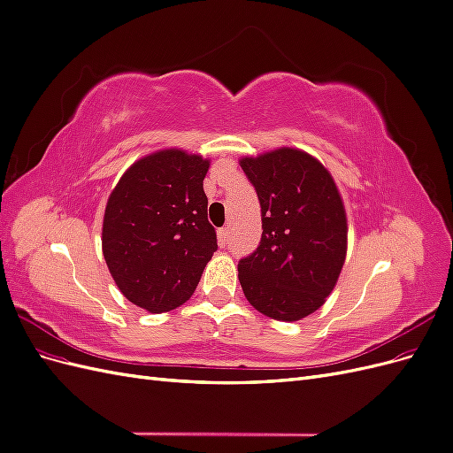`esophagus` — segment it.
Instances as JSON below:
<instances>
[{"label":"esophagus","mask_w":453,"mask_h":453,"mask_svg":"<svg viewBox=\"0 0 453 453\" xmlns=\"http://www.w3.org/2000/svg\"><path fill=\"white\" fill-rule=\"evenodd\" d=\"M217 238H219V245H221V248H226V243H228V228L226 226H223V228H219V232H217Z\"/></svg>","instance_id":"esophagus-1"}]
</instances>
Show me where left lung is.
Segmentation results:
<instances>
[{
	"label": "left lung",
	"mask_w": 453,
	"mask_h": 453,
	"mask_svg": "<svg viewBox=\"0 0 453 453\" xmlns=\"http://www.w3.org/2000/svg\"><path fill=\"white\" fill-rule=\"evenodd\" d=\"M240 166L263 217L258 248L238 265L243 295L272 319L298 321L325 304L344 266V202L333 175L304 150L281 147Z\"/></svg>",
	"instance_id": "1"
}]
</instances>
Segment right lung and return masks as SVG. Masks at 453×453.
I'll return each instance as SVG.
<instances>
[{
    "label": "right lung",
    "instance_id": "right-lung-1",
    "mask_svg": "<svg viewBox=\"0 0 453 453\" xmlns=\"http://www.w3.org/2000/svg\"><path fill=\"white\" fill-rule=\"evenodd\" d=\"M210 160L164 149L134 162L109 195L102 251L132 304L170 311L195 293L217 251L203 177Z\"/></svg>",
    "mask_w": 453,
    "mask_h": 453
}]
</instances>
